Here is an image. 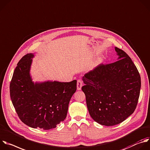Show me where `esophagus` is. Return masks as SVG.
<instances>
[{
	"label": "esophagus",
	"instance_id": "obj_1",
	"mask_svg": "<svg viewBox=\"0 0 150 150\" xmlns=\"http://www.w3.org/2000/svg\"><path fill=\"white\" fill-rule=\"evenodd\" d=\"M83 86V82L81 80H78L77 83V88L78 91H80L81 88V87Z\"/></svg>",
	"mask_w": 150,
	"mask_h": 150
}]
</instances>
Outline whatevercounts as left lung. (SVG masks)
I'll return each instance as SVG.
<instances>
[{
  "label": "left lung",
  "instance_id": "1",
  "mask_svg": "<svg viewBox=\"0 0 150 150\" xmlns=\"http://www.w3.org/2000/svg\"><path fill=\"white\" fill-rule=\"evenodd\" d=\"M117 61L100 64L82 77L87 107L95 121L105 126L122 122L138 103L139 73L129 55L117 47Z\"/></svg>",
  "mask_w": 150,
  "mask_h": 150
}]
</instances>
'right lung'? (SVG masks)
<instances>
[{
	"label": "right lung",
	"instance_id": "add662e5",
	"mask_svg": "<svg viewBox=\"0 0 150 150\" xmlns=\"http://www.w3.org/2000/svg\"><path fill=\"white\" fill-rule=\"evenodd\" d=\"M34 54H27L18 62L10 83V96L22 122L33 128H56L67 116L70 100L77 89V81H33L30 75Z\"/></svg>",
	"mask_w": 150,
	"mask_h": 150
}]
</instances>
